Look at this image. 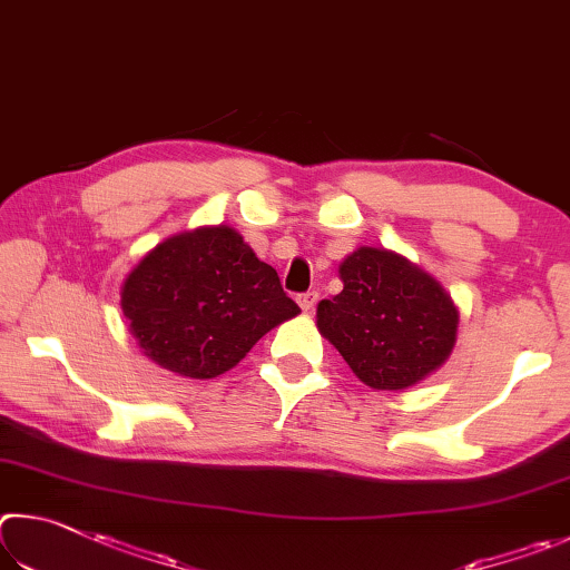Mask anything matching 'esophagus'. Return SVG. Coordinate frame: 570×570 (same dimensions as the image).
<instances>
[{"instance_id": "34e87169", "label": "esophagus", "mask_w": 570, "mask_h": 570, "mask_svg": "<svg viewBox=\"0 0 570 570\" xmlns=\"http://www.w3.org/2000/svg\"><path fill=\"white\" fill-rule=\"evenodd\" d=\"M297 303H301V307L305 313H311L313 307H315V303H317V293L313 291V293H303V295H297Z\"/></svg>"}]
</instances>
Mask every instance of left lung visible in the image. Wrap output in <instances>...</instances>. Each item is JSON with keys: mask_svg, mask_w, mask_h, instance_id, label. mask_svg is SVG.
I'll return each mask as SVG.
<instances>
[{"mask_svg": "<svg viewBox=\"0 0 570 570\" xmlns=\"http://www.w3.org/2000/svg\"><path fill=\"white\" fill-rule=\"evenodd\" d=\"M337 275L343 291L317 303V331L373 391H405L433 375L458 341L451 293L411 259L357 247Z\"/></svg>", "mask_w": 570, "mask_h": 570, "instance_id": "8db88e82", "label": "left lung"}]
</instances>
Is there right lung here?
Instances as JSON below:
<instances>
[{
    "label": "right lung",
    "instance_id": "right-lung-1",
    "mask_svg": "<svg viewBox=\"0 0 570 570\" xmlns=\"http://www.w3.org/2000/svg\"><path fill=\"white\" fill-rule=\"evenodd\" d=\"M119 305L142 353L165 371L209 381L301 307L237 229L205 225L163 239L129 269Z\"/></svg>",
    "mask_w": 570,
    "mask_h": 570
}]
</instances>
